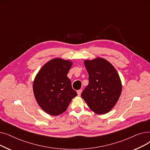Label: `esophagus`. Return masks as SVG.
<instances>
[{
  "mask_svg": "<svg viewBox=\"0 0 150 150\" xmlns=\"http://www.w3.org/2000/svg\"><path fill=\"white\" fill-rule=\"evenodd\" d=\"M81 92H82V90L81 89H80V90H78L77 91V93L78 96H80L81 93Z\"/></svg>",
  "mask_w": 150,
  "mask_h": 150,
  "instance_id": "34e87169",
  "label": "esophagus"
}]
</instances>
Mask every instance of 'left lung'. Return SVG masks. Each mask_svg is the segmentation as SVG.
<instances>
[{
	"mask_svg": "<svg viewBox=\"0 0 150 150\" xmlns=\"http://www.w3.org/2000/svg\"><path fill=\"white\" fill-rule=\"evenodd\" d=\"M84 63L89 74V84L81 93V97L94 112L106 114L120 96V76L114 66L103 58L86 60Z\"/></svg>",
	"mask_w": 150,
	"mask_h": 150,
	"instance_id": "obj_1",
	"label": "left lung"
}]
</instances>
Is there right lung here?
I'll list each match as a JSON object with an SVG mask.
<instances>
[{
  "label": "right lung",
  "mask_w": 150,
  "mask_h": 150,
  "mask_svg": "<svg viewBox=\"0 0 150 150\" xmlns=\"http://www.w3.org/2000/svg\"><path fill=\"white\" fill-rule=\"evenodd\" d=\"M72 62L54 58L39 71L33 82L35 98L42 109L52 115H58L67 109L77 96L67 75Z\"/></svg>",
  "instance_id": "obj_1"
}]
</instances>
